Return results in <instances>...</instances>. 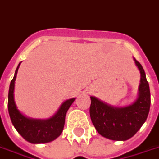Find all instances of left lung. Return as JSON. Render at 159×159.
<instances>
[{
	"label": "left lung",
	"mask_w": 159,
	"mask_h": 159,
	"mask_svg": "<svg viewBox=\"0 0 159 159\" xmlns=\"http://www.w3.org/2000/svg\"><path fill=\"white\" fill-rule=\"evenodd\" d=\"M140 73L138 97L134 102L119 107L91 96L90 116L97 132L107 139L125 141L131 139L147 119L151 106V93L144 70L133 57Z\"/></svg>",
	"instance_id": "left-lung-1"
}]
</instances>
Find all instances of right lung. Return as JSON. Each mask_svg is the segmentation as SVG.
<instances>
[{
	"instance_id": "1",
	"label": "right lung",
	"mask_w": 159,
	"mask_h": 159,
	"mask_svg": "<svg viewBox=\"0 0 159 159\" xmlns=\"http://www.w3.org/2000/svg\"><path fill=\"white\" fill-rule=\"evenodd\" d=\"M21 62H20L15 70V75L11 80L7 107L11 121L16 131L24 139L32 144H44L56 139L61 134L65 125L66 114L69 107L72 106L75 98L66 99L61 104L60 108L48 119H32L21 113L18 110L15 101V83L18 73V69Z\"/></svg>"
}]
</instances>
